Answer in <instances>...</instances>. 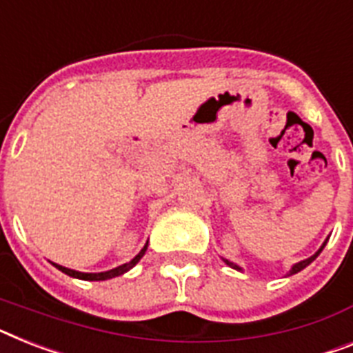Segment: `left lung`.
<instances>
[{"label":"left lung","instance_id":"1","mask_svg":"<svg viewBox=\"0 0 353 353\" xmlns=\"http://www.w3.org/2000/svg\"><path fill=\"white\" fill-rule=\"evenodd\" d=\"M326 241H328V239H326ZM326 241L323 243V246H321L319 250H317L316 254H314V256H312V257H308V259H305V261H299V263H296V265L292 266V270H290V274H288V276H294V274H297V272H301V270H303V268H306V266L310 265L312 261L316 259V257L319 256L321 252H323V248H325ZM223 261H225V263H226V265H228V266H232V268H236V270H241V266H237L236 263H232V261H228V259H223Z\"/></svg>","mask_w":353,"mask_h":353}]
</instances>
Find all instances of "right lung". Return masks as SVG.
<instances>
[{"instance_id":"right-lung-1","label":"right lung","mask_w":353,"mask_h":353,"mask_svg":"<svg viewBox=\"0 0 353 353\" xmlns=\"http://www.w3.org/2000/svg\"><path fill=\"white\" fill-rule=\"evenodd\" d=\"M147 246L148 243L141 248V252L137 254L136 257L132 261H128V263H125V265L117 266V268H112V270L108 272H99V274H85V272H77V270H70V268H65V266L61 265H56V263H52L54 266H56L57 270H61L63 274H67V276L70 277H76V279H85V281H105V279H112V277H117V276H123L125 272H128L132 268V266H136L137 263H139V259H141L143 256H145V252H147Z\"/></svg>"}]
</instances>
